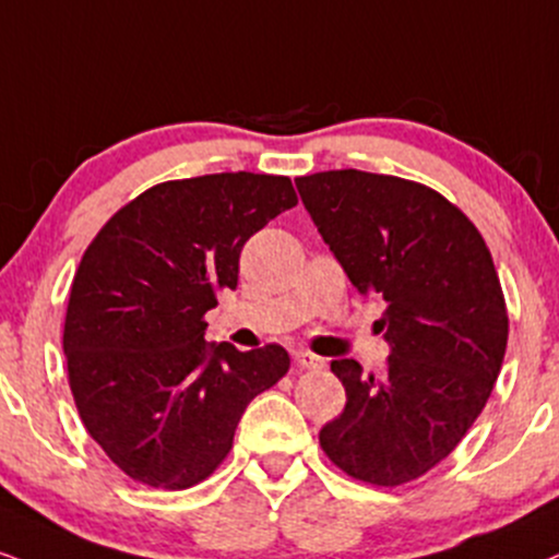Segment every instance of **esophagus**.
I'll use <instances>...</instances> for the list:
<instances>
[{"mask_svg": "<svg viewBox=\"0 0 559 559\" xmlns=\"http://www.w3.org/2000/svg\"><path fill=\"white\" fill-rule=\"evenodd\" d=\"M294 361H297V367L309 369V372H320V369L325 367V359H320V356L312 352H305V348H299V352L294 354Z\"/></svg>", "mask_w": 559, "mask_h": 559, "instance_id": "34e87169", "label": "esophagus"}]
</instances>
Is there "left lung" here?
<instances>
[{"label":"left lung","instance_id":"1","mask_svg":"<svg viewBox=\"0 0 559 559\" xmlns=\"http://www.w3.org/2000/svg\"><path fill=\"white\" fill-rule=\"evenodd\" d=\"M307 213L365 297L385 301V372L331 361L346 408L320 429L341 472L414 481L453 453L492 393L508 307L492 254L461 207L419 181L356 169L297 179Z\"/></svg>","mask_w":559,"mask_h":559}]
</instances>
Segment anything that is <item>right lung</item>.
<instances>
[{"label":"right lung","mask_w":559,"mask_h":559,"mask_svg":"<svg viewBox=\"0 0 559 559\" xmlns=\"http://www.w3.org/2000/svg\"><path fill=\"white\" fill-rule=\"evenodd\" d=\"M297 203L273 174L160 181L87 245L64 318L67 378L87 435L130 479H207L250 401L288 372L278 344H205V312L237 288L245 241Z\"/></svg>","instance_id":"right-lung-1"}]
</instances>
